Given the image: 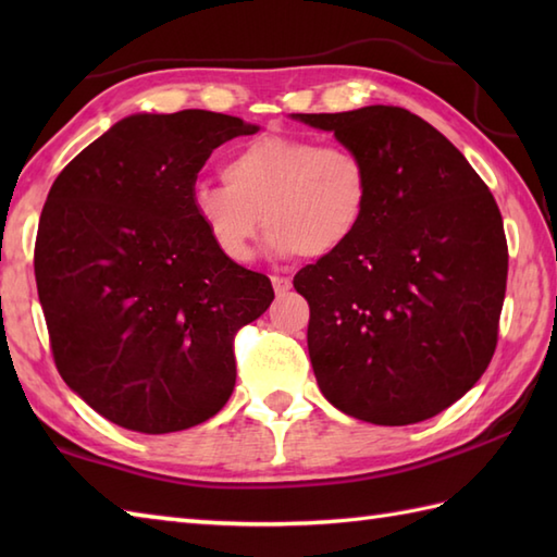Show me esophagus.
<instances>
[{
	"label": "esophagus",
	"mask_w": 557,
	"mask_h": 557,
	"mask_svg": "<svg viewBox=\"0 0 557 557\" xmlns=\"http://www.w3.org/2000/svg\"><path fill=\"white\" fill-rule=\"evenodd\" d=\"M272 287H275V294H277V297H282V294H287V292L292 289V280H289V277L272 275Z\"/></svg>",
	"instance_id": "34e87169"
}]
</instances>
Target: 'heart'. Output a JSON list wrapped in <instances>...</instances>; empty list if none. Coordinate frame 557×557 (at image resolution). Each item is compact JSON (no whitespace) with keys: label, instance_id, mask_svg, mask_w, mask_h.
I'll use <instances>...</instances> for the list:
<instances>
[{"label":"heart","instance_id":"b5f03b06","mask_svg":"<svg viewBox=\"0 0 557 557\" xmlns=\"http://www.w3.org/2000/svg\"><path fill=\"white\" fill-rule=\"evenodd\" d=\"M224 184H196L191 206L232 263L253 256L260 230L277 256L327 258L363 227L373 200L371 164L357 148L268 134L224 162Z\"/></svg>","mask_w":557,"mask_h":557}]
</instances>
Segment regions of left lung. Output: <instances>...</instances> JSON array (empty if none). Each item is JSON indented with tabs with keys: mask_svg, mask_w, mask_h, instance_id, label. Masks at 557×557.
<instances>
[{
	"mask_svg": "<svg viewBox=\"0 0 557 557\" xmlns=\"http://www.w3.org/2000/svg\"><path fill=\"white\" fill-rule=\"evenodd\" d=\"M297 120L357 148L373 172L359 234L294 275L311 309L318 387L369 423L431 419L474 387L498 345L507 285L498 203L467 158L405 108Z\"/></svg>",
	"mask_w": 557,
	"mask_h": 557,
	"instance_id": "8db88e82",
	"label": "left lung"
}]
</instances>
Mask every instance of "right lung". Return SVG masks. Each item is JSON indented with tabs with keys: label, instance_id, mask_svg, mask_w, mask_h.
<instances>
[{
	"label": "right lung",
	"instance_id": "add662e5",
	"mask_svg": "<svg viewBox=\"0 0 557 557\" xmlns=\"http://www.w3.org/2000/svg\"><path fill=\"white\" fill-rule=\"evenodd\" d=\"M208 110L134 114L81 150L47 194L35 282L54 366L138 433L208 421L236 381L234 337L275 299L224 258L191 206L210 152L256 134Z\"/></svg>",
	"mask_w": 557,
	"mask_h": 557
}]
</instances>
